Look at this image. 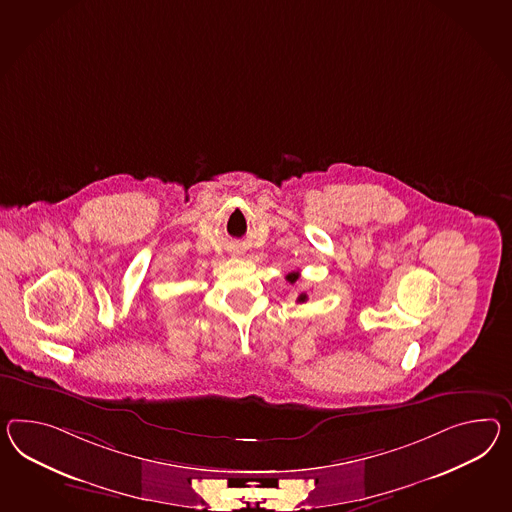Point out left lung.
Returning <instances> with one entry per match:
<instances>
[{"label": "left lung", "mask_w": 512, "mask_h": 512, "mask_svg": "<svg viewBox=\"0 0 512 512\" xmlns=\"http://www.w3.org/2000/svg\"><path fill=\"white\" fill-rule=\"evenodd\" d=\"M286 280H288L289 284H295V282L299 280V273H289V275L286 276ZM306 299H308V297H306V293H301L297 301L306 302Z\"/></svg>", "instance_id": "left-lung-1"}]
</instances>
